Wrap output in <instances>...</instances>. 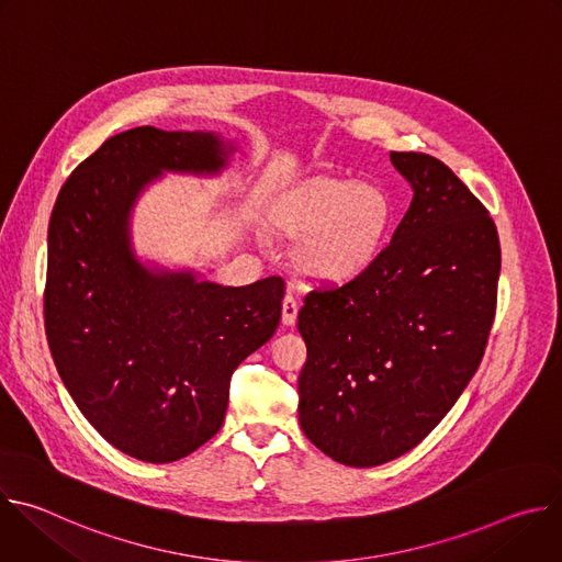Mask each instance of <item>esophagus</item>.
<instances>
[{
	"instance_id": "1",
	"label": "esophagus",
	"mask_w": 562,
	"mask_h": 562,
	"mask_svg": "<svg viewBox=\"0 0 562 562\" xmlns=\"http://www.w3.org/2000/svg\"><path fill=\"white\" fill-rule=\"evenodd\" d=\"M297 311H300V304H297L295 295H293V293H286L284 300H282V325H286V327L295 325Z\"/></svg>"
}]
</instances>
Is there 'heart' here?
<instances>
[{"mask_svg":"<svg viewBox=\"0 0 562 562\" xmlns=\"http://www.w3.org/2000/svg\"><path fill=\"white\" fill-rule=\"evenodd\" d=\"M393 220L386 193L369 182L315 178L271 209V226L300 237L297 267L319 282H347L380 256Z\"/></svg>","mask_w":562,"mask_h":562,"instance_id":"heart-1","label":"heart"}]
</instances>
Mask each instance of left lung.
<instances>
[{"label":"left lung","mask_w":562,"mask_h":562,"mask_svg":"<svg viewBox=\"0 0 562 562\" xmlns=\"http://www.w3.org/2000/svg\"><path fill=\"white\" fill-rule=\"evenodd\" d=\"M412 204L389 247L342 286L304 297V436L336 462L378 467L447 416L483 360L501 243L480 200L425 153H391Z\"/></svg>","instance_id":"obj_1"}]
</instances>
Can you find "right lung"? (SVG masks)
Here are the masks:
<instances>
[{
	"label": "right lung",
	"mask_w": 562,
	"mask_h": 562,
	"mask_svg": "<svg viewBox=\"0 0 562 562\" xmlns=\"http://www.w3.org/2000/svg\"><path fill=\"white\" fill-rule=\"evenodd\" d=\"M233 150L211 131L137 126L87 157L53 206L44 317L57 373L102 438L144 462L180 460L220 431L231 373L280 325L282 278L222 286L133 249L148 184L217 176Z\"/></svg>",
	"instance_id": "add662e5"
}]
</instances>
